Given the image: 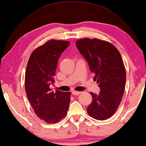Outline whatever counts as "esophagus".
<instances>
[{"label":"esophagus","instance_id":"obj_1","mask_svg":"<svg viewBox=\"0 0 146 146\" xmlns=\"http://www.w3.org/2000/svg\"><path fill=\"white\" fill-rule=\"evenodd\" d=\"M80 94H81V92H78V91H72V94L74 96H77V95H80Z\"/></svg>","mask_w":146,"mask_h":146}]
</instances>
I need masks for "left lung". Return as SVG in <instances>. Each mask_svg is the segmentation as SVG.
Here are the masks:
<instances>
[{"instance_id":"obj_1","label":"left lung","mask_w":146,"mask_h":146,"mask_svg":"<svg viewBox=\"0 0 146 146\" xmlns=\"http://www.w3.org/2000/svg\"><path fill=\"white\" fill-rule=\"evenodd\" d=\"M76 45L87 61L101 90L98 95L90 92L92 102L87 108L88 113L100 121L110 118L121 103L126 85L121 54L111 43L96 38L79 40Z\"/></svg>"}]
</instances>
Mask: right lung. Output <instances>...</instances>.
<instances>
[{"label":"right lung","mask_w":146,"mask_h":146,"mask_svg":"<svg viewBox=\"0 0 146 146\" xmlns=\"http://www.w3.org/2000/svg\"><path fill=\"white\" fill-rule=\"evenodd\" d=\"M70 45L67 41L50 40L33 51L25 74V89L36 115L47 123L54 124L66 116L70 102V92L49 88L54 83L58 61Z\"/></svg>","instance_id":"right-lung-1"}]
</instances>
